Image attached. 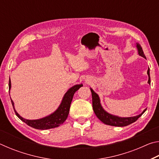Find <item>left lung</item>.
<instances>
[{"label": "left lung", "mask_w": 159, "mask_h": 159, "mask_svg": "<svg viewBox=\"0 0 159 159\" xmlns=\"http://www.w3.org/2000/svg\"><path fill=\"white\" fill-rule=\"evenodd\" d=\"M136 44H137L136 46H137V48H138L139 55L146 58L143 50H142L141 45L139 43H136ZM147 74H148V76H149L148 83L150 84L151 80H150V74H149V68L148 69ZM90 90H91V93H92L93 111L95 112L97 117H98L102 122H103L104 124L113 125V126H118V127H123V126L128 125L131 124V123L135 122L136 120H138V118L140 117L147 110V109H144L140 114L135 116L126 117V118L118 117L117 116H114L111 114H109L108 112H107L105 110L102 108V107L100 104V99H99L98 95L96 93L94 92V90L92 89V88H90Z\"/></svg>", "instance_id": "1"}]
</instances>
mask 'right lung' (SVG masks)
<instances>
[{
  "label": "right lung",
  "instance_id": "obj_1",
  "mask_svg": "<svg viewBox=\"0 0 159 159\" xmlns=\"http://www.w3.org/2000/svg\"><path fill=\"white\" fill-rule=\"evenodd\" d=\"M82 86L83 84H79L71 87L65 93V95H64L62 99V101H61L60 107H58V109L56 110L55 112L52 113V114H51L50 115L43 118H40V119L27 120L20 116L18 114V113L15 111L14 102L12 100V99H11V102L13 109H14V111L15 112V114L17 115V116L20 118V120L26 123L28 125L31 126V127L35 129H39V130H47V129L57 128L65 121L67 117H68L70 106H71V103L72 99H73L74 93H76L80 87H82ZM10 88H11V81H10V79L9 91L10 90Z\"/></svg>",
  "mask_w": 159,
  "mask_h": 159
}]
</instances>
